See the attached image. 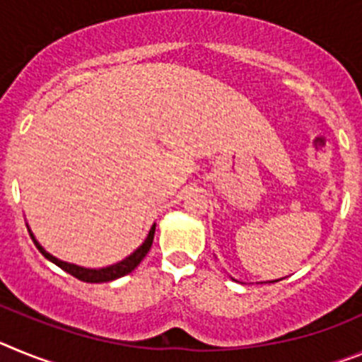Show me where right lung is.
<instances>
[{"label":"right lung","mask_w":362,"mask_h":362,"mask_svg":"<svg viewBox=\"0 0 362 362\" xmlns=\"http://www.w3.org/2000/svg\"><path fill=\"white\" fill-rule=\"evenodd\" d=\"M153 232H156V225H153L152 230L148 232V238L145 239V243H143V245L139 246V248H137L132 255H129L127 259H123L121 263L112 264V267H107V268H99V270H90V268L76 267V264H69V263H65V261H59V259H56L54 255H50L49 252H45L43 246H40V243L34 239V235H32L30 230H28L32 241H34V245L37 246V250H40L45 257L49 259V261H52L54 264H57V267L62 268V270H65L66 274H70V276L76 277V279L83 281V283H108V281H114V279H117V277H123V276H127V274H130V272H132L134 268L141 263L143 259H145V255L148 254L150 246H152V241H153Z\"/></svg>","instance_id":"1"}]
</instances>
